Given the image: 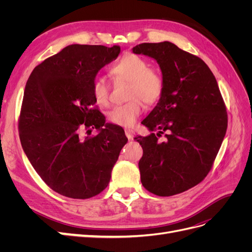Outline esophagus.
<instances>
[{
  "label": "esophagus",
  "mask_w": 252,
  "mask_h": 252,
  "mask_svg": "<svg viewBox=\"0 0 252 252\" xmlns=\"http://www.w3.org/2000/svg\"><path fill=\"white\" fill-rule=\"evenodd\" d=\"M125 134H126V136H127L129 141H132V140H133L134 131L132 130V129H126V130H125Z\"/></svg>",
  "instance_id": "obj_1"
}]
</instances>
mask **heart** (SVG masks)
Here are the masks:
<instances>
[{
    "instance_id": "obj_1",
    "label": "heart",
    "mask_w": 252,
    "mask_h": 252,
    "mask_svg": "<svg viewBox=\"0 0 252 252\" xmlns=\"http://www.w3.org/2000/svg\"><path fill=\"white\" fill-rule=\"evenodd\" d=\"M114 79L129 83L128 98L130 101L113 107L108 112V120L112 124L122 127H131L143 111V100L149 105L157 103L164 89L162 75L149 68L146 60L127 55L110 68ZM93 94L98 105L107 106L110 101V86L104 77H96L93 83Z\"/></svg>"
}]
</instances>
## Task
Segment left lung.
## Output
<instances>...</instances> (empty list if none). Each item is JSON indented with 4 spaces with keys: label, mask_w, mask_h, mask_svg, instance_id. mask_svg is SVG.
Listing matches in <instances>:
<instances>
[{
    "label": "left lung",
    "mask_w": 252,
    "mask_h": 252,
    "mask_svg": "<svg viewBox=\"0 0 252 252\" xmlns=\"http://www.w3.org/2000/svg\"><path fill=\"white\" fill-rule=\"evenodd\" d=\"M132 52L156 60L164 82L157 106L142 122L151 133L134 138L143 148L141 182L159 196L184 192L208 174L226 134L217 80L203 60L170 42L139 44Z\"/></svg>",
    "instance_id": "1"
}]
</instances>
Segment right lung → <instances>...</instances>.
Segmentation results:
<instances>
[{
    "label": "right lung",
    "mask_w": 252,
    "mask_h": 252,
    "mask_svg": "<svg viewBox=\"0 0 252 252\" xmlns=\"http://www.w3.org/2000/svg\"><path fill=\"white\" fill-rule=\"evenodd\" d=\"M120 51L118 45H69L37 65L26 83L22 147L41 179L64 196L84 200L103 191L128 141L123 128L94 108V80Z\"/></svg>",
    "instance_id": "right-lung-1"
}]
</instances>
